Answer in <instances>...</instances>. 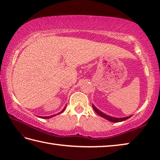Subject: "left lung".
Listing matches in <instances>:
<instances>
[{
	"mask_svg": "<svg viewBox=\"0 0 160 160\" xmlns=\"http://www.w3.org/2000/svg\"><path fill=\"white\" fill-rule=\"evenodd\" d=\"M92 107L94 109V111L96 112L97 114H98L99 116H101V117H103L106 118V119L109 121H112V122H114V123H118V122H121V121H123L125 120H127L128 118H130L132 116H130V117H124V118H115V117H110V116H108L107 114H105L104 113H102V112H101L100 110H98V109H97L94 105H92Z\"/></svg>",
	"mask_w": 160,
	"mask_h": 160,
	"instance_id": "8db88e82",
	"label": "left lung"
}]
</instances>
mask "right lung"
Listing matches in <instances>:
<instances>
[{"mask_svg":"<svg viewBox=\"0 0 160 160\" xmlns=\"http://www.w3.org/2000/svg\"><path fill=\"white\" fill-rule=\"evenodd\" d=\"M64 109H65V108H64ZM64 109L60 112V113H62V112H63L64 111ZM60 113H59V114H60ZM55 115H57V114H55V115H52V116H50V117H42V118H51V117H55Z\"/></svg>","mask_w":160,"mask_h":160,"instance_id":"1","label":"right lung"}]
</instances>
